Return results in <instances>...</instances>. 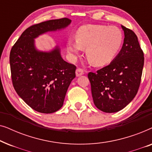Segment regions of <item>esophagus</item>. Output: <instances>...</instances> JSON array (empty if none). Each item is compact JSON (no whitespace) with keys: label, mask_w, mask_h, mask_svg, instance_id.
<instances>
[{"label":"esophagus","mask_w":152,"mask_h":152,"mask_svg":"<svg viewBox=\"0 0 152 152\" xmlns=\"http://www.w3.org/2000/svg\"><path fill=\"white\" fill-rule=\"evenodd\" d=\"M84 75V70H83L82 68H78L76 70V76L77 77H80L81 75Z\"/></svg>","instance_id":"esophagus-1"}]
</instances>
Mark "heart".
Instances as JSON below:
<instances>
[{"mask_svg": "<svg viewBox=\"0 0 152 152\" xmlns=\"http://www.w3.org/2000/svg\"><path fill=\"white\" fill-rule=\"evenodd\" d=\"M123 42L122 31L115 26L88 24L81 26L76 32V40L69 39L67 50L75 58L82 48H86L88 61L93 65H107L114 59Z\"/></svg>", "mask_w": 152, "mask_h": 152, "instance_id": "heart-1", "label": "heart"}]
</instances>
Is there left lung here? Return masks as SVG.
<instances>
[{"instance_id":"left-lung-1","label":"left lung","mask_w":152,"mask_h":152,"mask_svg":"<svg viewBox=\"0 0 152 152\" xmlns=\"http://www.w3.org/2000/svg\"><path fill=\"white\" fill-rule=\"evenodd\" d=\"M124 39L121 50L109 65L88 74L95 107L105 113L124 109L134 98L140 84L144 53L138 37L122 26Z\"/></svg>"}]
</instances>
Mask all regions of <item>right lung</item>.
I'll return each mask as SVG.
<instances>
[{
    "instance_id": "add662e5",
    "label": "right lung",
    "mask_w": 152,
    "mask_h": 152,
    "mask_svg": "<svg viewBox=\"0 0 152 152\" xmlns=\"http://www.w3.org/2000/svg\"><path fill=\"white\" fill-rule=\"evenodd\" d=\"M70 23L69 18H62L33 25L22 33L10 51L14 88L29 107L39 113H52L61 109L75 77L76 66L62 59L58 46L50 52L37 50L34 39L65 28Z\"/></svg>"
}]
</instances>
